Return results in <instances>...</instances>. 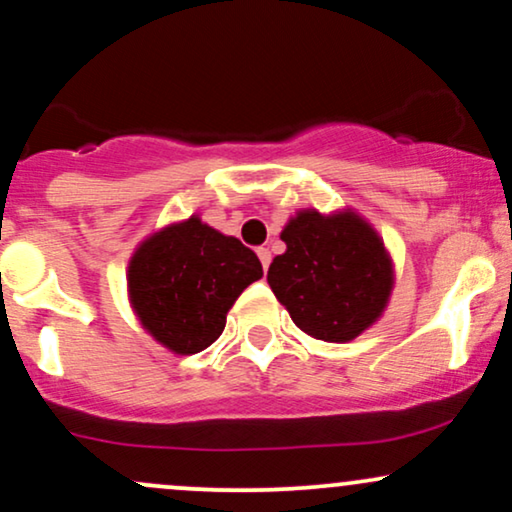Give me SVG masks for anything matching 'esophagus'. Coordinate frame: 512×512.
Returning <instances> with one entry per match:
<instances>
[{"mask_svg": "<svg viewBox=\"0 0 512 512\" xmlns=\"http://www.w3.org/2000/svg\"><path fill=\"white\" fill-rule=\"evenodd\" d=\"M257 257H260L262 269H264V272H267V269H269V262H272V252H269L267 248H260V250H257Z\"/></svg>", "mask_w": 512, "mask_h": 512, "instance_id": "1", "label": "esophagus"}]
</instances>
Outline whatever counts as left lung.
I'll return each mask as SVG.
<instances>
[{"label":"left lung","instance_id":"8db88e82","mask_svg":"<svg viewBox=\"0 0 512 512\" xmlns=\"http://www.w3.org/2000/svg\"><path fill=\"white\" fill-rule=\"evenodd\" d=\"M267 281L291 320L322 342H349L373 325L392 291V267L373 228L354 214L301 211L281 233Z\"/></svg>","mask_w":512,"mask_h":512}]
</instances>
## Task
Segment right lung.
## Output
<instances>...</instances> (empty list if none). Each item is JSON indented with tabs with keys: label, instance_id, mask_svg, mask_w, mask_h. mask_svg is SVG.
I'll return each mask as SVG.
<instances>
[{
	"label": "right lung",
	"instance_id": "1",
	"mask_svg": "<svg viewBox=\"0 0 512 512\" xmlns=\"http://www.w3.org/2000/svg\"><path fill=\"white\" fill-rule=\"evenodd\" d=\"M260 276L255 252L192 216L137 250L129 298L158 342L175 354H197L221 337L233 301Z\"/></svg>",
	"mask_w": 512,
	"mask_h": 512
}]
</instances>
